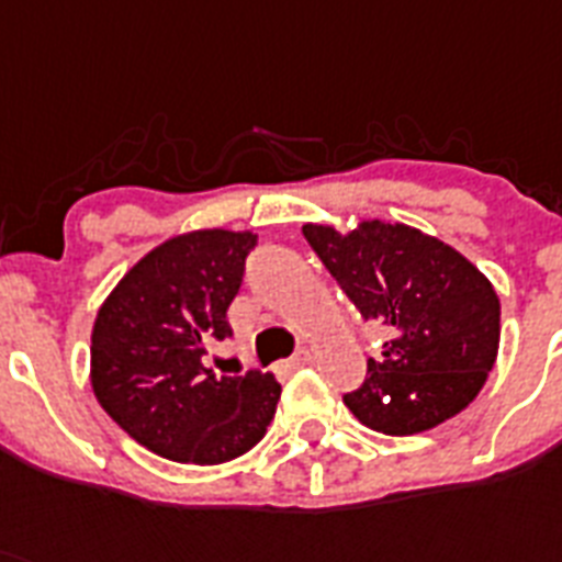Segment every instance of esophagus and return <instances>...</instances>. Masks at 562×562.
I'll use <instances>...</instances> for the list:
<instances>
[{"instance_id": "1", "label": "esophagus", "mask_w": 562, "mask_h": 562, "mask_svg": "<svg viewBox=\"0 0 562 562\" xmlns=\"http://www.w3.org/2000/svg\"><path fill=\"white\" fill-rule=\"evenodd\" d=\"M308 362H311V351H308V348H303V351H296L294 357L285 362V369L296 371V369H303V366H308Z\"/></svg>"}]
</instances>
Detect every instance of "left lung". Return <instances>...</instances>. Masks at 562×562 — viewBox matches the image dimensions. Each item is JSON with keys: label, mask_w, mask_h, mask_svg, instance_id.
I'll return each mask as SVG.
<instances>
[{"label": "left lung", "mask_w": 562, "mask_h": 562, "mask_svg": "<svg viewBox=\"0 0 562 562\" xmlns=\"http://www.w3.org/2000/svg\"><path fill=\"white\" fill-rule=\"evenodd\" d=\"M303 234L362 319L391 331L360 389L342 394L353 417L408 437L463 412L497 360L492 282L451 245L408 225L369 220L351 234L303 225Z\"/></svg>", "instance_id": "1"}]
</instances>
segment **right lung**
I'll use <instances>...</instances> for the list:
<instances>
[{"label": "right lung", "instance_id": "right-lung-1", "mask_svg": "<svg viewBox=\"0 0 562 562\" xmlns=\"http://www.w3.org/2000/svg\"><path fill=\"white\" fill-rule=\"evenodd\" d=\"M254 234L193 231L145 254L97 314L91 385L99 405L139 446L177 463L216 465L254 449L271 426V374L216 376L211 339L231 337Z\"/></svg>", "mask_w": 562, "mask_h": 562}]
</instances>
